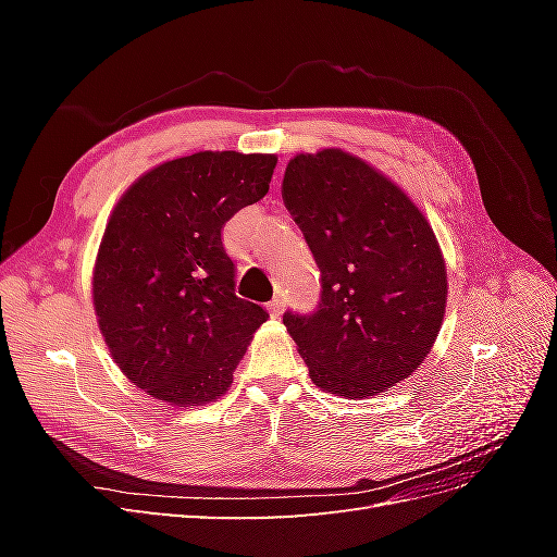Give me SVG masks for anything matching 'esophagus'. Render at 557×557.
Here are the masks:
<instances>
[{
	"label": "esophagus",
	"mask_w": 557,
	"mask_h": 557,
	"mask_svg": "<svg viewBox=\"0 0 557 557\" xmlns=\"http://www.w3.org/2000/svg\"><path fill=\"white\" fill-rule=\"evenodd\" d=\"M283 307H285V301L281 297H274L272 301H269V311H272V315H276V318L283 313Z\"/></svg>",
	"instance_id": "34e87169"
}]
</instances>
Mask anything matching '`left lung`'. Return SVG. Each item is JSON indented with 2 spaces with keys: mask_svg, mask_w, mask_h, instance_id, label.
<instances>
[{
  "mask_svg": "<svg viewBox=\"0 0 557 557\" xmlns=\"http://www.w3.org/2000/svg\"><path fill=\"white\" fill-rule=\"evenodd\" d=\"M281 193L323 285L313 313L283 315L311 381L358 399L411 376L440 336L448 295L425 215L399 185L339 148L295 156Z\"/></svg>",
  "mask_w": 557,
  "mask_h": 557,
  "instance_id": "left-lung-1",
  "label": "left lung"
}]
</instances>
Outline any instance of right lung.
<instances>
[{
  "mask_svg": "<svg viewBox=\"0 0 557 557\" xmlns=\"http://www.w3.org/2000/svg\"><path fill=\"white\" fill-rule=\"evenodd\" d=\"M276 160L201 150L153 166L115 205L92 301L115 364L150 397L199 407L225 395L269 318L234 293L221 230L267 195Z\"/></svg>",
  "mask_w": 557,
  "mask_h": 557,
  "instance_id": "obj_1",
  "label": "right lung"
}]
</instances>
